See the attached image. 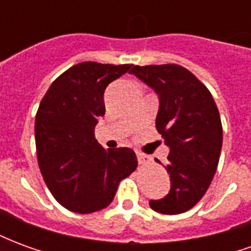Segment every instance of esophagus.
Instances as JSON below:
<instances>
[{
  "mask_svg": "<svg viewBox=\"0 0 251 251\" xmlns=\"http://www.w3.org/2000/svg\"><path fill=\"white\" fill-rule=\"evenodd\" d=\"M137 160H138V163L141 164V165L151 164V157L147 156V154H144V153H137Z\"/></svg>",
  "mask_w": 251,
  "mask_h": 251,
  "instance_id": "34e87169",
  "label": "esophagus"
}]
</instances>
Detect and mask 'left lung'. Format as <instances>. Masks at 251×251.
<instances>
[{"label": "left lung", "mask_w": 251, "mask_h": 251, "mask_svg": "<svg viewBox=\"0 0 251 251\" xmlns=\"http://www.w3.org/2000/svg\"><path fill=\"white\" fill-rule=\"evenodd\" d=\"M130 74L160 99L156 129L169 147V194L151 200L152 210L176 215L191 210L210 187L221 156V115L212 95L192 72L179 64L134 66Z\"/></svg>", "instance_id": "8db88e82"}]
</instances>
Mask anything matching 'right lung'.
I'll use <instances>...</instances> for the list:
<instances>
[{"mask_svg": "<svg viewBox=\"0 0 251 251\" xmlns=\"http://www.w3.org/2000/svg\"><path fill=\"white\" fill-rule=\"evenodd\" d=\"M133 64L83 62L56 77L35 121L37 161L53 198L67 210L91 214L113 201L122 179L137 168L130 148L106 151L94 129L104 115V90Z\"/></svg>", "mask_w": 251, "mask_h": 251, "instance_id": "1", "label": "right lung"}]
</instances>
